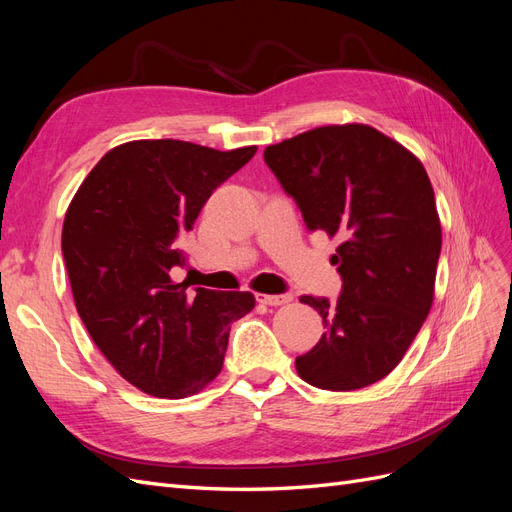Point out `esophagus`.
Instances as JSON below:
<instances>
[{"instance_id":"esophagus-1","label":"esophagus","mask_w":512,"mask_h":512,"mask_svg":"<svg viewBox=\"0 0 512 512\" xmlns=\"http://www.w3.org/2000/svg\"><path fill=\"white\" fill-rule=\"evenodd\" d=\"M256 301L262 305H286L292 301V294H256Z\"/></svg>"}]
</instances>
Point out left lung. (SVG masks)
Here are the masks:
<instances>
[{"label": "left lung", "mask_w": 512, "mask_h": 512, "mask_svg": "<svg viewBox=\"0 0 512 512\" xmlns=\"http://www.w3.org/2000/svg\"><path fill=\"white\" fill-rule=\"evenodd\" d=\"M265 162L309 230L339 239L344 288L335 303L301 297L327 331L297 356L318 389L356 391L404 359L433 303L442 226L427 170L365 123L322 126L265 149Z\"/></svg>", "instance_id": "left-lung-1"}]
</instances>
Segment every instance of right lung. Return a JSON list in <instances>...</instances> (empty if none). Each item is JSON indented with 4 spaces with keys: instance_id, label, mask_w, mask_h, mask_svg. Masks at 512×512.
<instances>
[{
    "instance_id": "1",
    "label": "right lung",
    "mask_w": 512,
    "mask_h": 512,
    "mask_svg": "<svg viewBox=\"0 0 512 512\" xmlns=\"http://www.w3.org/2000/svg\"><path fill=\"white\" fill-rule=\"evenodd\" d=\"M256 149L130 141L102 156L72 198L61 252L76 312L138 391L164 399L203 391L222 371L230 322L256 305L252 292H188L173 280L185 265V232Z\"/></svg>"
}]
</instances>
